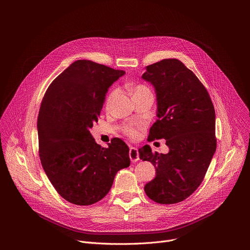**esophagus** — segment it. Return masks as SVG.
Listing matches in <instances>:
<instances>
[{
    "label": "esophagus",
    "mask_w": 250,
    "mask_h": 250,
    "mask_svg": "<svg viewBox=\"0 0 250 250\" xmlns=\"http://www.w3.org/2000/svg\"><path fill=\"white\" fill-rule=\"evenodd\" d=\"M129 158L131 162H136L137 160H139V152L136 147H133V146L129 147Z\"/></svg>",
    "instance_id": "esophagus-1"
}]
</instances>
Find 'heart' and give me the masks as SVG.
I'll return each instance as SVG.
<instances>
[{
  "label": "heart",
  "instance_id": "1",
  "mask_svg": "<svg viewBox=\"0 0 250 250\" xmlns=\"http://www.w3.org/2000/svg\"><path fill=\"white\" fill-rule=\"evenodd\" d=\"M148 91H150V90L145 85H137L133 88L134 95L144 93V92H148ZM119 93H120V90L118 88H116L109 94L108 97H106V100H105V108L106 109L110 108L112 103L114 102L116 97L119 95ZM142 128H144V124H126L123 126V131L127 136H129L131 138H136L139 135V132Z\"/></svg>",
  "mask_w": 250,
  "mask_h": 250
}]
</instances>
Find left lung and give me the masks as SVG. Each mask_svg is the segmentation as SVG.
Here are the masks:
<instances>
[{
    "label": "left lung",
    "mask_w": 250,
    "mask_h": 250,
    "mask_svg": "<svg viewBox=\"0 0 250 250\" xmlns=\"http://www.w3.org/2000/svg\"><path fill=\"white\" fill-rule=\"evenodd\" d=\"M142 78L154 86L157 97L158 119L147 140L164 138L169 147L167 154L152 152L149 146L138 149L139 158L156 168L145 191L158 204H176L198 189L216 152L215 108L205 86L180 60L148 65Z\"/></svg>",
    "instance_id": "1"
}]
</instances>
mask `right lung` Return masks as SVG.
<instances>
[{
    "instance_id": "1",
    "label": "right lung",
    "mask_w": 250,
    "mask_h": 250,
    "mask_svg": "<svg viewBox=\"0 0 250 250\" xmlns=\"http://www.w3.org/2000/svg\"><path fill=\"white\" fill-rule=\"evenodd\" d=\"M125 73L77 60L44 94L38 119L40 157L49 181L69 203L89 206L99 202L109 193L117 172L130 164L124 140L115 137L104 148L90 132L106 91Z\"/></svg>"
}]
</instances>
